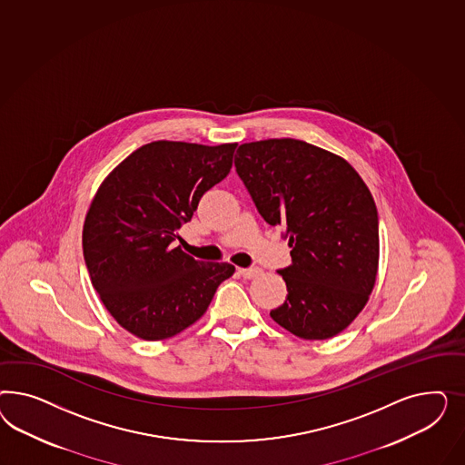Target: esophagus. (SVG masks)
<instances>
[{"label":"esophagus","mask_w":465,"mask_h":465,"mask_svg":"<svg viewBox=\"0 0 465 465\" xmlns=\"http://www.w3.org/2000/svg\"><path fill=\"white\" fill-rule=\"evenodd\" d=\"M261 271L257 268H239V274L245 280H252Z\"/></svg>","instance_id":"34e87169"}]
</instances>
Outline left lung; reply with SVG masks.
<instances>
[{"instance_id": "obj_1", "label": "left lung", "mask_w": 465, "mask_h": 465, "mask_svg": "<svg viewBox=\"0 0 465 465\" xmlns=\"http://www.w3.org/2000/svg\"><path fill=\"white\" fill-rule=\"evenodd\" d=\"M235 169L259 214L284 226L292 266L274 322L302 339H329L363 310L379 271V213L351 165L305 141L240 144Z\"/></svg>"}]
</instances>
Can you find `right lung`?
<instances>
[{"instance_id":"right-lung-1","label":"right lung","mask_w":465,"mask_h":465,"mask_svg":"<svg viewBox=\"0 0 465 465\" xmlns=\"http://www.w3.org/2000/svg\"><path fill=\"white\" fill-rule=\"evenodd\" d=\"M237 143L153 141L107 175L84 225L90 280L117 324L162 341L194 324L235 268L173 247L199 199L232 169Z\"/></svg>"}]
</instances>
